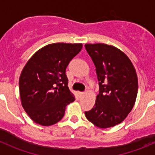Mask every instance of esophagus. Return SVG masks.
Listing matches in <instances>:
<instances>
[{
	"mask_svg": "<svg viewBox=\"0 0 155 155\" xmlns=\"http://www.w3.org/2000/svg\"><path fill=\"white\" fill-rule=\"evenodd\" d=\"M84 94V93L83 92H78V95H80V96H81V95H83Z\"/></svg>",
	"mask_w": 155,
	"mask_h": 155,
	"instance_id": "1",
	"label": "esophagus"
}]
</instances>
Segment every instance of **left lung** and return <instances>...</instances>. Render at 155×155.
<instances>
[{
  "label": "left lung",
  "mask_w": 155,
  "mask_h": 155,
  "mask_svg": "<svg viewBox=\"0 0 155 155\" xmlns=\"http://www.w3.org/2000/svg\"><path fill=\"white\" fill-rule=\"evenodd\" d=\"M95 66L99 86L94 107L86 118L99 128L124 121L136 102L138 79L131 61L118 48L104 43L85 44Z\"/></svg>",
  "instance_id": "8db88e82"
}]
</instances>
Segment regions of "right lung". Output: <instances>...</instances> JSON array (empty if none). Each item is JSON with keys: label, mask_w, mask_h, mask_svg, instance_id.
<instances>
[{"label": "right lung", "mask_w": 155, "mask_h": 155, "mask_svg": "<svg viewBox=\"0 0 155 155\" xmlns=\"http://www.w3.org/2000/svg\"><path fill=\"white\" fill-rule=\"evenodd\" d=\"M81 49V43L46 45L23 68L19 78L21 105L35 124L44 127L57 124L64 117L66 106L75 100L65 72Z\"/></svg>", "instance_id": "add662e5"}]
</instances>
